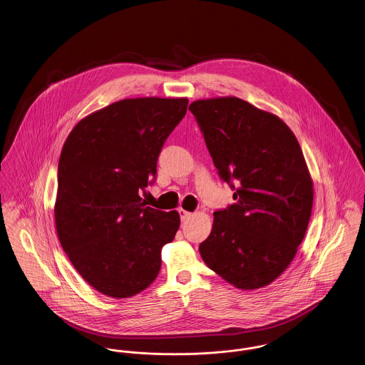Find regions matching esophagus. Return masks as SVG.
Instances as JSON below:
<instances>
[{
	"label": "esophagus",
	"instance_id": "obj_1",
	"mask_svg": "<svg viewBox=\"0 0 365 365\" xmlns=\"http://www.w3.org/2000/svg\"><path fill=\"white\" fill-rule=\"evenodd\" d=\"M178 212H179V215H180V220H182V222H185L186 219L190 217V212H187V210H185V209H179Z\"/></svg>",
	"mask_w": 365,
	"mask_h": 365
}]
</instances>
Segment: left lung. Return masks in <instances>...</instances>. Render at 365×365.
<instances>
[{"instance_id": "8db88e82", "label": "left lung", "mask_w": 365, "mask_h": 365, "mask_svg": "<svg viewBox=\"0 0 365 365\" xmlns=\"http://www.w3.org/2000/svg\"><path fill=\"white\" fill-rule=\"evenodd\" d=\"M219 176L235 202L213 213L202 260L242 290L268 286L302 242L313 182L293 131L278 116L237 97L191 103Z\"/></svg>"}]
</instances>
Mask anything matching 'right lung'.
<instances>
[{
	"label": "right lung",
	"mask_w": 365,
	"mask_h": 365,
	"mask_svg": "<svg viewBox=\"0 0 365 365\" xmlns=\"http://www.w3.org/2000/svg\"><path fill=\"white\" fill-rule=\"evenodd\" d=\"M187 98H127L78 123L57 171L54 222L78 274L97 292L127 298L150 286L161 249L180 225L176 210L146 207L157 158L185 118Z\"/></svg>",
	"instance_id": "obj_1"
}]
</instances>
